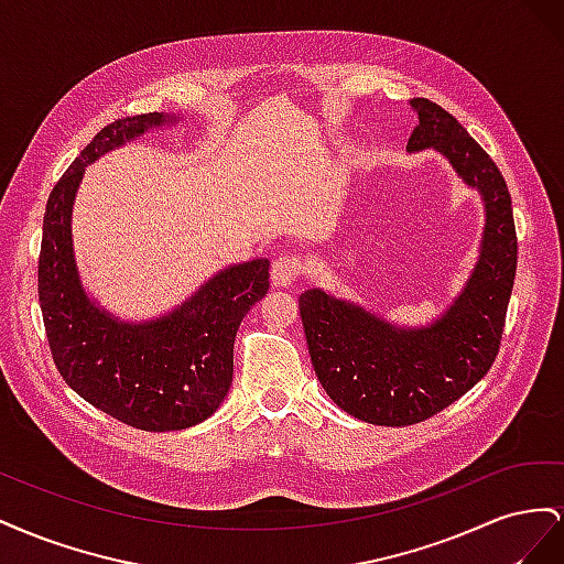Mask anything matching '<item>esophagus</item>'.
Wrapping results in <instances>:
<instances>
[{
  "mask_svg": "<svg viewBox=\"0 0 564 564\" xmlns=\"http://www.w3.org/2000/svg\"><path fill=\"white\" fill-rule=\"evenodd\" d=\"M301 272H303L301 256H296V253H284V256H278V259L272 261L270 278H272V284L289 286V284L296 282V280L301 278Z\"/></svg>",
  "mask_w": 564,
  "mask_h": 564,
  "instance_id": "esophagus-1",
  "label": "esophagus"
}]
</instances>
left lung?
Masks as SVG:
<instances>
[{
  "label": "left lung",
  "mask_w": 564,
  "mask_h": 564,
  "mask_svg": "<svg viewBox=\"0 0 564 564\" xmlns=\"http://www.w3.org/2000/svg\"><path fill=\"white\" fill-rule=\"evenodd\" d=\"M419 124L406 150L445 155L485 202V232L466 286L429 327H395L362 305L308 289L299 299L317 379L350 416L412 425L435 416L497 360L518 268L510 193L499 166L445 108L414 98Z\"/></svg>",
  "instance_id": "1"
}]
</instances>
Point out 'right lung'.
Segmentation results:
<instances>
[{
	"label": "right lung",
	"mask_w": 564,
	"mask_h": 564,
	"mask_svg": "<svg viewBox=\"0 0 564 564\" xmlns=\"http://www.w3.org/2000/svg\"><path fill=\"white\" fill-rule=\"evenodd\" d=\"M178 122L148 112L117 119L54 185L40 251V305L63 381L100 412L133 429L183 431L209 419L232 383L240 322L268 292V259L228 265L169 315L122 322L84 292L73 249V204L84 166L150 129Z\"/></svg>",
	"instance_id": "right-lung-1"
}]
</instances>
